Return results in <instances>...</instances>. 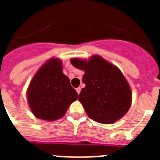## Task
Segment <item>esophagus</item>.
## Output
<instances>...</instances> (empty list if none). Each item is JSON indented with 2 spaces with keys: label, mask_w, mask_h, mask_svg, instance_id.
<instances>
[{
  "label": "esophagus",
  "mask_w": 160,
  "mask_h": 160,
  "mask_svg": "<svg viewBox=\"0 0 160 160\" xmlns=\"http://www.w3.org/2000/svg\"><path fill=\"white\" fill-rule=\"evenodd\" d=\"M76 91H77L78 94H80V92H81V87H78V88H76Z\"/></svg>",
  "instance_id": "esophagus-1"
}]
</instances>
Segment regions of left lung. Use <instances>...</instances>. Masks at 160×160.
Wrapping results in <instances>:
<instances>
[{"label": "left lung", "instance_id": "obj_1", "mask_svg": "<svg viewBox=\"0 0 160 160\" xmlns=\"http://www.w3.org/2000/svg\"><path fill=\"white\" fill-rule=\"evenodd\" d=\"M74 67L84 70L82 88L78 100L89 118L103 124H111L128 112L131 104V87L117 66L99 55L89 60L72 58Z\"/></svg>", "mask_w": 160, "mask_h": 160}]
</instances>
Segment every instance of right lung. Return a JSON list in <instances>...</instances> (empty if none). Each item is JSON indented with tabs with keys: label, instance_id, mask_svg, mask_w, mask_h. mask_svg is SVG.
I'll use <instances>...</instances> for the list:
<instances>
[{
	"label": "right lung",
	"instance_id": "obj_1",
	"mask_svg": "<svg viewBox=\"0 0 160 160\" xmlns=\"http://www.w3.org/2000/svg\"><path fill=\"white\" fill-rule=\"evenodd\" d=\"M78 94L70 79L62 73V61L52 58L38 70L27 90L32 114L46 121H54L65 115Z\"/></svg>",
	"mask_w": 160,
	"mask_h": 160
}]
</instances>
